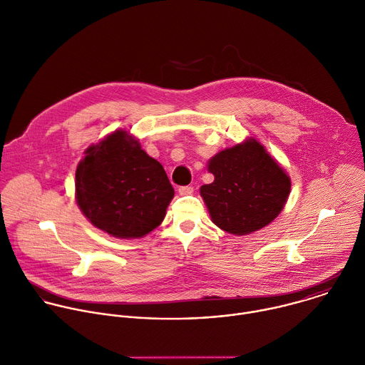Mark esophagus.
I'll use <instances>...</instances> for the list:
<instances>
[{"label":"esophagus","instance_id":"1","mask_svg":"<svg viewBox=\"0 0 365 365\" xmlns=\"http://www.w3.org/2000/svg\"><path fill=\"white\" fill-rule=\"evenodd\" d=\"M192 191H194V188L191 185H184V187L178 188L180 195H188V194H192Z\"/></svg>","mask_w":365,"mask_h":365}]
</instances>
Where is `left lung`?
<instances>
[{
    "label": "left lung",
    "instance_id": "left-lung-1",
    "mask_svg": "<svg viewBox=\"0 0 365 365\" xmlns=\"http://www.w3.org/2000/svg\"><path fill=\"white\" fill-rule=\"evenodd\" d=\"M214 181L201 187L212 222L245 235L268 225L284 208L291 182L284 170L254 138L210 160Z\"/></svg>",
    "mask_w": 365,
    "mask_h": 365
}]
</instances>
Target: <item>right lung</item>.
Returning <instances> with one entry per match:
<instances>
[{
  "label": "right lung",
  "mask_w": 365,
  "mask_h": 365,
  "mask_svg": "<svg viewBox=\"0 0 365 365\" xmlns=\"http://www.w3.org/2000/svg\"><path fill=\"white\" fill-rule=\"evenodd\" d=\"M76 192L91 224L117 238L153 231L174 197L163 165L123 130L87 150L77 167Z\"/></svg>",
  "instance_id": "add662e5"
}]
</instances>
